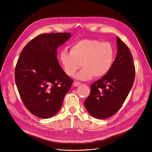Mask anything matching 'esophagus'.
<instances>
[{
    "instance_id": "obj_1",
    "label": "esophagus",
    "mask_w": 152,
    "mask_h": 152,
    "mask_svg": "<svg viewBox=\"0 0 152 152\" xmlns=\"http://www.w3.org/2000/svg\"><path fill=\"white\" fill-rule=\"evenodd\" d=\"M80 84V82H74V83H73V85H74V86H75V87H77V86H79Z\"/></svg>"
}]
</instances>
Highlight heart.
Masks as SVG:
<instances>
[{
	"instance_id": "obj_1",
	"label": "heart",
	"mask_w": 152,
	"mask_h": 152,
	"mask_svg": "<svg viewBox=\"0 0 152 152\" xmlns=\"http://www.w3.org/2000/svg\"><path fill=\"white\" fill-rule=\"evenodd\" d=\"M115 54V49L110 43L86 39L74 44L70 47V53L65 50L61 51L59 59L64 73L69 76H73L82 65L83 68L75 77L88 80L93 76H105L112 66Z\"/></svg>"
}]
</instances>
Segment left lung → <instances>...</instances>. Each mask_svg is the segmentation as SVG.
Here are the masks:
<instances>
[{
    "label": "left lung",
    "instance_id": "obj_1",
    "mask_svg": "<svg viewBox=\"0 0 152 152\" xmlns=\"http://www.w3.org/2000/svg\"><path fill=\"white\" fill-rule=\"evenodd\" d=\"M118 51L110 71L91 85L84 105L95 118L106 119L115 114L126 99L133 86L135 68L128 47L116 37Z\"/></svg>",
    "mask_w": 152,
    "mask_h": 152
}]
</instances>
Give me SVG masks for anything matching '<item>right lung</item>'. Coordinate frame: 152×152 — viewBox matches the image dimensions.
<instances>
[{
    "mask_svg": "<svg viewBox=\"0 0 152 152\" xmlns=\"http://www.w3.org/2000/svg\"><path fill=\"white\" fill-rule=\"evenodd\" d=\"M70 33L40 34L23 48L15 68V81L20 98L29 111L41 118L56 115L73 80L57 58V49Z\"/></svg>",
    "mask_w": 152,
    "mask_h": 152,
    "instance_id": "1",
    "label": "right lung"
}]
</instances>
